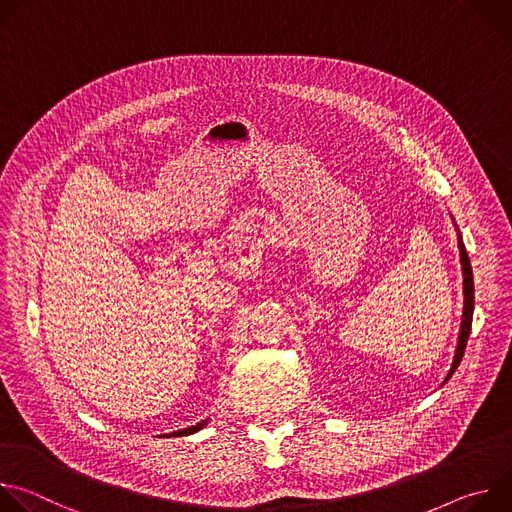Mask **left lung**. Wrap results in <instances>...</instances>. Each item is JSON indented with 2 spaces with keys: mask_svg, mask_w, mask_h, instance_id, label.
<instances>
[{
  "mask_svg": "<svg viewBox=\"0 0 512 512\" xmlns=\"http://www.w3.org/2000/svg\"><path fill=\"white\" fill-rule=\"evenodd\" d=\"M458 249H460V263H462V275H464V312H462V324H460V336H458V346L454 352V360H452V369L446 377L444 383L450 381V377L454 375V371L458 369V364L464 356V348L470 336V328H472V314H474V277H472V265L466 253V247L462 243V237L458 235Z\"/></svg>",
  "mask_w": 512,
  "mask_h": 512,
  "instance_id": "1",
  "label": "left lung"
}]
</instances>
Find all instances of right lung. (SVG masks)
<instances>
[{"label": "right lung", "mask_w": 512, "mask_h": 512, "mask_svg": "<svg viewBox=\"0 0 512 512\" xmlns=\"http://www.w3.org/2000/svg\"><path fill=\"white\" fill-rule=\"evenodd\" d=\"M206 425V421H202V423H198V425H192V427H186V429H180V431H174V433H170V435H174V437H182V435H190V433H194V431H198V429H202Z\"/></svg>", "instance_id": "right-lung-1"}]
</instances>
